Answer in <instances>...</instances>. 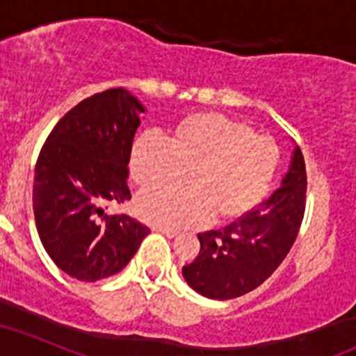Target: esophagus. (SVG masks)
Returning a JSON list of instances; mask_svg holds the SVG:
<instances>
[{
	"label": "esophagus",
	"instance_id": "esophagus-1",
	"mask_svg": "<svg viewBox=\"0 0 356 356\" xmlns=\"http://www.w3.org/2000/svg\"><path fill=\"white\" fill-rule=\"evenodd\" d=\"M155 232H159V234H163V235H166V237L168 238H175V237H179V232L177 229H170V228H161V226H155Z\"/></svg>",
	"mask_w": 356,
	"mask_h": 356
}]
</instances>
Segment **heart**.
<instances>
[{"mask_svg":"<svg viewBox=\"0 0 356 356\" xmlns=\"http://www.w3.org/2000/svg\"><path fill=\"white\" fill-rule=\"evenodd\" d=\"M280 150L248 122L220 113H195L170 132L168 145L143 136L134 143L130 173L143 190L175 186L188 175L190 188L148 192L137 213L161 228H192L215 219H243L264 201Z\"/></svg>","mask_w":356,"mask_h":356,"instance_id":"b5f03b06","label":"heart"}]
</instances>
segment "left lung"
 <instances>
[{"label":"left lung","instance_id":"obj_1","mask_svg":"<svg viewBox=\"0 0 356 356\" xmlns=\"http://www.w3.org/2000/svg\"><path fill=\"white\" fill-rule=\"evenodd\" d=\"M306 164L295 146L279 190L222 229L199 234L195 261L183 266V277L197 293L228 300L261 286L284 261L297 238L306 208Z\"/></svg>","mask_w":356,"mask_h":356}]
</instances>
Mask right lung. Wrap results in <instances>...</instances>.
Returning a JSON list of instances; mask_svg holds the SVG:
<instances>
[{"mask_svg": "<svg viewBox=\"0 0 356 356\" xmlns=\"http://www.w3.org/2000/svg\"><path fill=\"white\" fill-rule=\"evenodd\" d=\"M145 113L124 88L86 97L54 127L34 173L35 228L59 270L95 282L119 273L150 228L130 215L106 213L130 199L128 163Z\"/></svg>", "mask_w": 356, "mask_h": 356, "instance_id": "right-lung-1", "label": "right lung"}]
</instances>
